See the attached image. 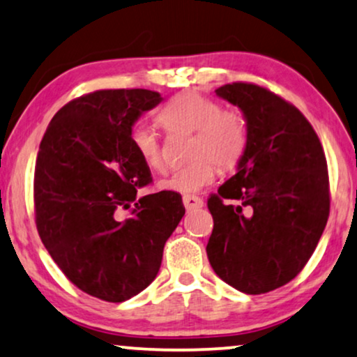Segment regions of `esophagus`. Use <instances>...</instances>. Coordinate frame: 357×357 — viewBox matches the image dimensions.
Returning <instances> with one entry per match:
<instances>
[{
	"instance_id": "1",
	"label": "esophagus",
	"mask_w": 357,
	"mask_h": 357,
	"mask_svg": "<svg viewBox=\"0 0 357 357\" xmlns=\"http://www.w3.org/2000/svg\"><path fill=\"white\" fill-rule=\"evenodd\" d=\"M183 204H184V207L188 208V211H191V208L202 207L204 206V201H202L201 197H197V196H184L183 197Z\"/></svg>"
}]
</instances>
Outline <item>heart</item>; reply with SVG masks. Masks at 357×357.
I'll return each mask as SVG.
<instances>
[{"label":"heart","mask_w":357,"mask_h":357,"mask_svg":"<svg viewBox=\"0 0 357 357\" xmlns=\"http://www.w3.org/2000/svg\"><path fill=\"white\" fill-rule=\"evenodd\" d=\"M160 122L173 134H194L189 150L192 161L160 183L165 191L194 194L215 181L217 168L231 171L248 150V126L236 111H223L213 99L186 91L174 96L160 112ZM140 160L156 173H163L166 161L156 134L137 126L130 135Z\"/></svg>","instance_id":"heart-1"}]
</instances>
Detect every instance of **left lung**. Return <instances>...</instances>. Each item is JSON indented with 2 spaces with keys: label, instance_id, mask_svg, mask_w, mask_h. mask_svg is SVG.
<instances>
[{
  "label": "left lung",
  "instance_id": "1",
  "mask_svg": "<svg viewBox=\"0 0 357 357\" xmlns=\"http://www.w3.org/2000/svg\"><path fill=\"white\" fill-rule=\"evenodd\" d=\"M215 93L240 107L250 140L207 201V258L222 281L256 296L292 281L315 251L330 215L326 158L310 122L278 94L251 83Z\"/></svg>",
  "mask_w": 357,
  "mask_h": 357
}]
</instances>
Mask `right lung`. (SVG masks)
I'll use <instances>...</instances> for the list:
<instances>
[{"mask_svg":"<svg viewBox=\"0 0 357 357\" xmlns=\"http://www.w3.org/2000/svg\"><path fill=\"white\" fill-rule=\"evenodd\" d=\"M161 102L150 89H102L60 109L40 142L36 225L52 259L89 296L123 302L149 287L186 212L178 192L137 197L151 181L132 127Z\"/></svg>","mask_w":357,"mask_h":357,"instance_id":"add662e5","label":"right lung"}]
</instances>
